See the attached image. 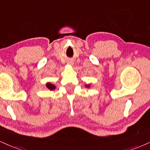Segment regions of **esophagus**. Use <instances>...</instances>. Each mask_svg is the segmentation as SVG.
Segmentation results:
<instances>
[{
    "label": "esophagus",
    "mask_w": 150,
    "mask_h": 150,
    "mask_svg": "<svg viewBox=\"0 0 150 150\" xmlns=\"http://www.w3.org/2000/svg\"><path fill=\"white\" fill-rule=\"evenodd\" d=\"M69 64H73V63H69Z\"/></svg>",
    "instance_id": "esophagus-1"
}]
</instances>
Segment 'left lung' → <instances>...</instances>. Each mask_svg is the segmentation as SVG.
I'll use <instances>...</instances> for the list:
<instances>
[{
  "instance_id": "left-lung-1",
  "label": "left lung",
  "mask_w": 150,
  "mask_h": 150,
  "mask_svg": "<svg viewBox=\"0 0 150 150\" xmlns=\"http://www.w3.org/2000/svg\"><path fill=\"white\" fill-rule=\"evenodd\" d=\"M88 86V87H89V85H87V86Z\"/></svg>"
}]
</instances>
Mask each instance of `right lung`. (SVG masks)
<instances>
[{
	"mask_svg": "<svg viewBox=\"0 0 150 150\" xmlns=\"http://www.w3.org/2000/svg\"><path fill=\"white\" fill-rule=\"evenodd\" d=\"M46 86L47 88L50 90H54L56 88V86L54 85V84H52L51 83H47V84H46Z\"/></svg>",
	"mask_w": 150,
	"mask_h": 150,
	"instance_id": "obj_1",
	"label": "right lung"
}]
</instances>
